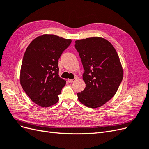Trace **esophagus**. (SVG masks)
Listing matches in <instances>:
<instances>
[{
	"mask_svg": "<svg viewBox=\"0 0 149 149\" xmlns=\"http://www.w3.org/2000/svg\"><path fill=\"white\" fill-rule=\"evenodd\" d=\"M76 79H77V78H74V79H68V81L69 83H73V82L75 81Z\"/></svg>",
	"mask_w": 149,
	"mask_h": 149,
	"instance_id": "1",
	"label": "esophagus"
}]
</instances>
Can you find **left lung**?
I'll list each match as a JSON object with an SVG mask.
<instances>
[{
  "label": "left lung",
  "mask_w": 149,
  "mask_h": 149,
  "mask_svg": "<svg viewBox=\"0 0 149 149\" xmlns=\"http://www.w3.org/2000/svg\"><path fill=\"white\" fill-rule=\"evenodd\" d=\"M81 60L86 88L77 94L79 101L90 108H97L113 97L123 78V70L114 47L101 37L75 42Z\"/></svg>",
  "instance_id": "8db88e82"
}]
</instances>
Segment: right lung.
<instances>
[{
    "label": "right lung",
    "instance_id": "add662e5",
    "mask_svg": "<svg viewBox=\"0 0 149 149\" xmlns=\"http://www.w3.org/2000/svg\"><path fill=\"white\" fill-rule=\"evenodd\" d=\"M71 40L43 35L26 48L20 69V84L31 100L42 107L56 104L66 81L58 75V60Z\"/></svg>",
    "mask_w": 149,
    "mask_h": 149
}]
</instances>
